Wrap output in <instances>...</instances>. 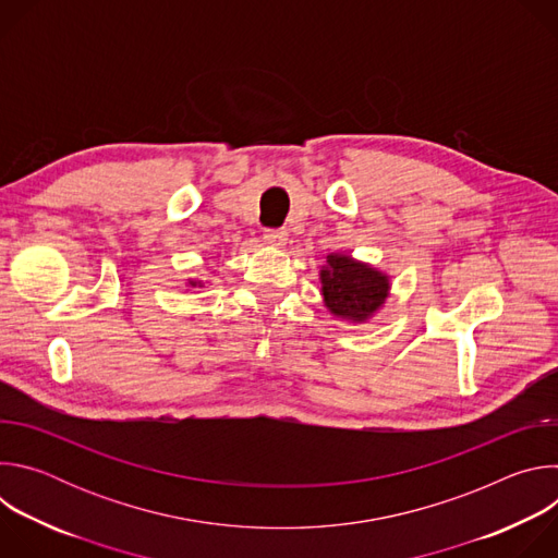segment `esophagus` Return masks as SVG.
<instances>
[{
    "instance_id": "esophagus-1",
    "label": "esophagus",
    "mask_w": 558,
    "mask_h": 558,
    "mask_svg": "<svg viewBox=\"0 0 558 558\" xmlns=\"http://www.w3.org/2000/svg\"><path fill=\"white\" fill-rule=\"evenodd\" d=\"M265 241L271 247H284L289 241V231L287 229H267L265 231Z\"/></svg>"
}]
</instances>
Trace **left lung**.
I'll use <instances>...</instances> for the list:
<instances>
[{"label":"left lung","mask_w":558,"mask_h":558,"mask_svg":"<svg viewBox=\"0 0 558 558\" xmlns=\"http://www.w3.org/2000/svg\"><path fill=\"white\" fill-rule=\"evenodd\" d=\"M320 295L338 320L364 325L386 304L390 276L351 254H327L320 267Z\"/></svg>","instance_id":"1"}]
</instances>
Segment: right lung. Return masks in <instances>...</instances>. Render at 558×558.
Instances as JSON below:
<instances>
[{
  "label": "right lung",
  "instance_id": "obj_1",
  "mask_svg": "<svg viewBox=\"0 0 558 558\" xmlns=\"http://www.w3.org/2000/svg\"><path fill=\"white\" fill-rule=\"evenodd\" d=\"M187 287H205V284H203V280H194V278H190V280H187Z\"/></svg>",
  "mask_w": 558,
  "mask_h": 558
}]
</instances>
